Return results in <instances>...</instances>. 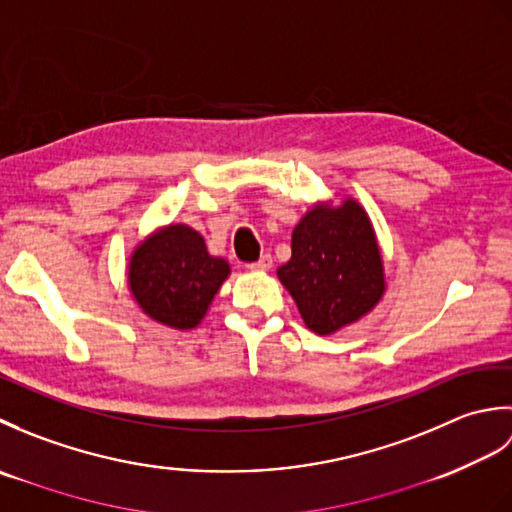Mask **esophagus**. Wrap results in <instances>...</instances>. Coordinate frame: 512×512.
Instances as JSON below:
<instances>
[{"label":"esophagus","mask_w":512,"mask_h":512,"mask_svg":"<svg viewBox=\"0 0 512 512\" xmlns=\"http://www.w3.org/2000/svg\"><path fill=\"white\" fill-rule=\"evenodd\" d=\"M270 266H273V257H270V255H262V257L257 259V262H253L248 268H250V270H268Z\"/></svg>","instance_id":"obj_1"}]
</instances>
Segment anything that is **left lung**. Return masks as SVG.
I'll return each mask as SVG.
<instances>
[{
  "label": "left lung",
  "instance_id": "8db88e82",
  "mask_svg": "<svg viewBox=\"0 0 512 512\" xmlns=\"http://www.w3.org/2000/svg\"><path fill=\"white\" fill-rule=\"evenodd\" d=\"M317 334H332L372 310L383 297V259L361 204L314 206L292 231V257L277 270Z\"/></svg>",
  "mask_w": 512,
  "mask_h": 512
}]
</instances>
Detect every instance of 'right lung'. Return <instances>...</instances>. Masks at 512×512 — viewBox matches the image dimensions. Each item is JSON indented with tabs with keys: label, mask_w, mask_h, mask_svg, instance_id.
<instances>
[{
	"label": "right lung",
	"mask_w": 512,
	"mask_h": 512,
	"mask_svg": "<svg viewBox=\"0 0 512 512\" xmlns=\"http://www.w3.org/2000/svg\"><path fill=\"white\" fill-rule=\"evenodd\" d=\"M231 268L206 250L198 231L171 224L140 244L129 264V288L147 317L191 330L220 290Z\"/></svg>",
	"instance_id": "obj_1"
}]
</instances>
